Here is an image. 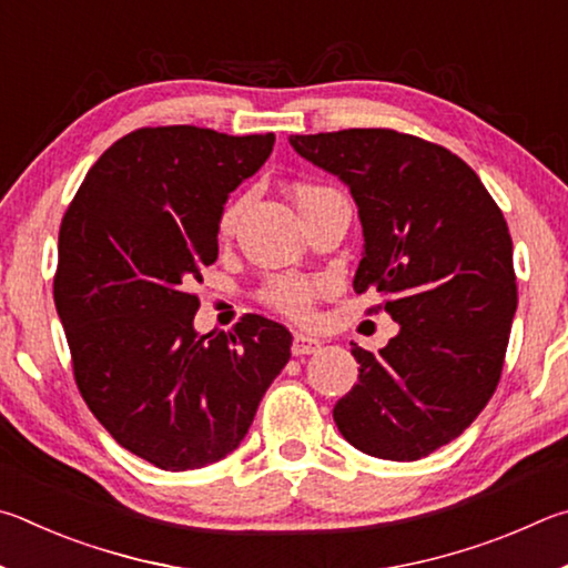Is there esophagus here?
<instances>
[{"label": "esophagus", "instance_id": "34e87169", "mask_svg": "<svg viewBox=\"0 0 568 568\" xmlns=\"http://www.w3.org/2000/svg\"><path fill=\"white\" fill-rule=\"evenodd\" d=\"M322 342L314 339L310 334H294V344H292V352L294 356H304V354H314L320 352Z\"/></svg>", "mask_w": 568, "mask_h": 568}]
</instances>
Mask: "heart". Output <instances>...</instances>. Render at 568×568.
I'll return each mask as SVG.
<instances>
[{"label": "heart", "instance_id": "b5f03b06", "mask_svg": "<svg viewBox=\"0 0 568 568\" xmlns=\"http://www.w3.org/2000/svg\"><path fill=\"white\" fill-rule=\"evenodd\" d=\"M326 192H332V189L322 186V184H312V182H296L292 186L294 202L300 204V209L314 202V199H320ZM242 209H244L242 199H232V202L222 209V214H219V222H216L219 236L226 239L234 234L239 216H242ZM322 292H324L322 278L304 276V274H272L262 284L258 296H262V302L266 306H272L274 312L290 316V320L302 322L312 314L316 296H320Z\"/></svg>", "mask_w": 568, "mask_h": 568}]
</instances>
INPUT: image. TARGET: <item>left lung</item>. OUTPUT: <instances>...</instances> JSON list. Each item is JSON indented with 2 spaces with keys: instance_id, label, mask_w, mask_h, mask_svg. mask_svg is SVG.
I'll return each instance as SVG.
<instances>
[{
  "instance_id": "1",
  "label": "left lung",
  "mask_w": 568,
  "mask_h": 568,
  "mask_svg": "<svg viewBox=\"0 0 568 568\" xmlns=\"http://www.w3.org/2000/svg\"><path fill=\"white\" fill-rule=\"evenodd\" d=\"M292 146L344 179L364 256L354 292H376L399 334L379 354L352 344L354 389L334 406L364 454L416 462L456 439L501 379L516 312L511 234L474 169L394 129L294 134Z\"/></svg>"
}]
</instances>
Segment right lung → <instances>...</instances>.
<instances>
[{
  "label": "right lung",
  "mask_w": 568,
  "mask_h": 568,
  "mask_svg": "<svg viewBox=\"0 0 568 568\" xmlns=\"http://www.w3.org/2000/svg\"><path fill=\"white\" fill-rule=\"evenodd\" d=\"M274 134L142 126L89 169L59 226L54 304L77 389L119 446L164 471L224 459L244 439L292 334L244 314L194 332L202 268L216 258L229 192Z\"/></svg>",
  "instance_id": "obj_1"
}]
</instances>
